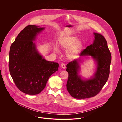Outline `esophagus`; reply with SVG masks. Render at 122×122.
I'll return each instance as SVG.
<instances>
[{
    "instance_id": "obj_1",
    "label": "esophagus",
    "mask_w": 122,
    "mask_h": 122,
    "mask_svg": "<svg viewBox=\"0 0 122 122\" xmlns=\"http://www.w3.org/2000/svg\"><path fill=\"white\" fill-rule=\"evenodd\" d=\"M61 67L63 68H66V65L64 63H62L61 64Z\"/></svg>"
}]
</instances>
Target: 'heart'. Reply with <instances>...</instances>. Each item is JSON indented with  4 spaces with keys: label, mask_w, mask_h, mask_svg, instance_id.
Here are the masks:
<instances>
[{
    "label": "heart",
    "mask_w": 122,
    "mask_h": 122,
    "mask_svg": "<svg viewBox=\"0 0 122 122\" xmlns=\"http://www.w3.org/2000/svg\"><path fill=\"white\" fill-rule=\"evenodd\" d=\"M60 45L64 49L69 48L66 51V55L69 59L76 58L82 48L81 42L79 41H77V38L73 36H67L64 38L60 41ZM56 50H58L56 49Z\"/></svg>",
    "instance_id": "obj_1"
}]
</instances>
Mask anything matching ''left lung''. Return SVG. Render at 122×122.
Here are the masks:
<instances>
[{"mask_svg": "<svg viewBox=\"0 0 122 122\" xmlns=\"http://www.w3.org/2000/svg\"><path fill=\"white\" fill-rule=\"evenodd\" d=\"M93 44L88 46L80 53V56H91L97 62V68L93 78L82 80L78 75L79 64L78 60H73L66 65L68 73L66 83L67 91L72 97L84 99L95 97L101 90L107 81L111 63V54L107 42L102 35L94 33Z\"/></svg>", "mask_w": 122, "mask_h": 122, "instance_id": "left-lung-1", "label": "left lung"}]
</instances>
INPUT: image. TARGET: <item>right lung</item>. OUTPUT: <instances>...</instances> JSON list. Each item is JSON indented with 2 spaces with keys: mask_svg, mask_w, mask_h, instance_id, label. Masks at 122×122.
Here are the masks:
<instances>
[{
  "mask_svg": "<svg viewBox=\"0 0 122 122\" xmlns=\"http://www.w3.org/2000/svg\"><path fill=\"white\" fill-rule=\"evenodd\" d=\"M44 28L34 25L25 27L11 44L9 52L10 74L17 88L28 95H37L45 88L59 65L42 58L33 41Z\"/></svg>",
  "mask_w": 122,
  "mask_h": 122,
  "instance_id": "right-lung-1",
  "label": "right lung"
}]
</instances>
